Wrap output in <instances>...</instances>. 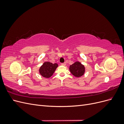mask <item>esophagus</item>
<instances>
[{
  "label": "esophagus",
  "mask_w": 124,
  "mask_h": 124,
  "mask_svg": "<svg viewBox=\"0 0 124 124\" xmlns=\"http://www.w3.org/2000/svg\"><path fill=\"white\" fill-rule=\"evenodd\" d=\"M61 65H62V66H66V62L62 63H61Z\"/></svg>",
  "instance_id": "obj_1"
}]
</instances>
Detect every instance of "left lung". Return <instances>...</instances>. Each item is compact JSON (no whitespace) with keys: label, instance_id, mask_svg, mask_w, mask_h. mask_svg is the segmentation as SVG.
I'll use <instances>...</instances> for the list:
<instances>
[{"label":"left lung","instance_id":"left-lung-1","mask_svg":"<svg viewBox=\"0 0 124 124\" xmlns=\"http://www.w3.org/2000/svg\"><path fill=\"white\" fill-rule=\"evenodd\" d=\"M69 70L71 73L76 77L82 76L85 72L84 66L78 62H77L72 65H70Z\"/></svg>","mask_w":124,"mask_h":124}]
</instances>
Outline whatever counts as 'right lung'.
Here are the masks:
<instances>
[{
  "label": "right lung",
  "mask_w": 124,
  "mask_h": 124,
  "mask_svg": "<svg viewBox=\"0 0 124 124\" xmlns=\"http://www.w3.org/2000/svg\"><path fill=\"white\" fill-rule=\"evenodd\" d=\"M58 65L56 63H52L48 62H45L40 68V74L44 78H50L53 75Z\"/></svg>",
  "instance_id": "right-lung-1"
}]
</instances>
